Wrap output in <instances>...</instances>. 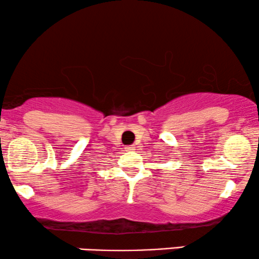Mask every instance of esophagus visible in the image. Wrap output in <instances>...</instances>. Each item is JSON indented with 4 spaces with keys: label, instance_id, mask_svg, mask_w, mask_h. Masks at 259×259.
<instances>
[{
    "label": "esophagus",
    "instance_id": "esophagus-1",
    "mask_svg": "<svg viewBox=\"0 0 259 259\" xmlns=\"http://www.w3.org/2000/svg\"><path fill=\"white\" fill-rule=\"evenodd\" d=\"M125 150H126V151H133V150H136V146H134V145L126 146V147H125Z\"/></svg>",
    "mask_w": 259,
    "mask_h": 259
}]
</instances>
